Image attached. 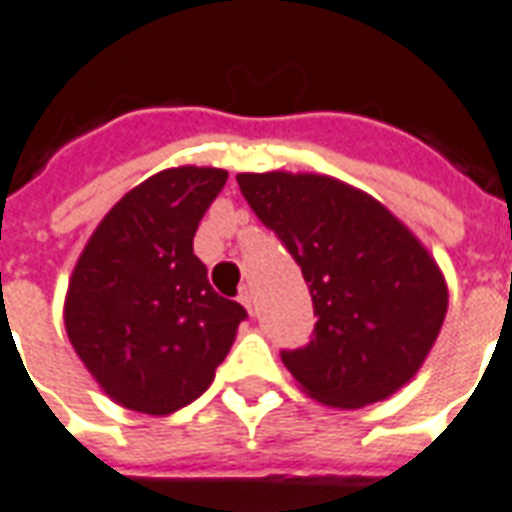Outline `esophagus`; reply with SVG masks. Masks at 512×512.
<instances>
[{
  "label": "esophagus",
  "instance_id": "1",
  "mask_svg": "<svg viewBox=\"0 0 512 512\" xmlns=\"http://www.w3.org/2000/svg\"><path fill=\"white\" fill-rule=\"evenodd\" d=\"M238 302H241V305H244L246 310L252 313V307H255V296H252V291H249V288H244V291H241V296H238Z\"/></svg>",
  "mask_w": 512,
  "mask_h": 512
}]
</instances>
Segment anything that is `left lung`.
Returning a JSON list of instances; mask_svg holds the SVG:
<instances>
[{"label": "left lung", "mask_w": 512, "mask_h": 512, "mask_svg": "<svg viewBox=\"0 0 512 512\" xmlns=\"http://www.w3.org/2000/svg\"><path fill=\"white\" fill-rule=\"evenodd\" d=\"M238 185L313 296V338L282 352L299 388L324 405L366 407L413 380L449 307L416 235L374 196L324 174H238Z\"/></svg>", "instance_id": "left-lung-1"}]
</instances>
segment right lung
I'll return each instance as SVG.
<instances>
[{
  "label": "right lung",
  "instance_id": "1",
  "mask_svg": "<svg viewBox=\"0 0 512 512\" xmlns=\"http://www.w3.org/2000/svg\"><path fill=\"white\" fill-rule=\"evenodd\" d=\"M227 171H157L99 221L71 271L66 332L99 388L169 416L210 388L246 310L210 288L194 235Z\"/></svg>",
  "mask_w": 512,
  "mask_h": 512
}]
</instances>
